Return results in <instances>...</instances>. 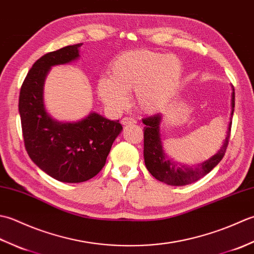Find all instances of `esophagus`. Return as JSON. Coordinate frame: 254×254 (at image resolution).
Masks as SVG:
<instances>
[{
  "label": "esophagus",
  "mask_w": 254,
  "mask_h": 254,
  "mask_svg": "<svg viewBox=\"0 0 254 254\" xmlns=\"http://www.w3.org/2000/svg\"><path fill=\"white\" fill-rule=\"evenodd\" d=\"M122 126H128V124H135L136 120L131 117H124L121 120Z\"/></svg>",
  "instance_id": "34e87169"
}]
</instances>
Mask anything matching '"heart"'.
<instances>
[{
	"instance_id": "b5f03b06",
	"label": "heart",
	"mask_w": 254,
	"mask_h": 254,
	"mask_svg": "<svg viewBox=\"0 0 254 254\" xmlns=\"http://www.w3.org/2000/svg\"><path fill=\"white\" fill-rule=\"evenodd\" d=\"M182 62L175 55L147 49L127 51L110 67V79H100L98 94L111 109H122L128 91L139 110L156 113L174 98L182 76Z\"/></svg>"
}]
</instances>
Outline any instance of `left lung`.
Wrapping results in <instances>:
<instances>
[{
	"label": "left lung",
	"mask_w": 254,
	"mask_h": 254,
	"mask_svg": "<svg viewBox=\"0 0 254 254\" xmlns=\"http://www.w3.org/2000/svg\"><path fill=\"white\" fill-rule=\"evenodd\" d=\"M233 87L231 93V112L230 116L234 115L235 108V89ZM163 120L161 113H157L153 117L143 119L144 127V160L145 166L156 179L165 182L169 186H187L192 182H195L202 177L207 175L210 170H213L223 159L228 146L231 128V118L228 124L227 133L224 139V143L218 152L212 156L204 163L196 166H187L178 164L174 159L169 158L166 155L163 141L160 136V123Z\"/></svg>",
	"instance_id": "8db88e82"
}]
</instances>
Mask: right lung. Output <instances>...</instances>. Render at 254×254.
Returning <instances> with one entry per match:
<instances>
[{"instance_id":"1","label":"right lung","mask_w":254,"mask_h":254,"mask_svg":"<svg viewBox=\"0 0 254 254\" xmlns=\"http://www.w3.org/2000/svg\"><path fill=\"white\" fill-rule=\"evenodd\" d=\"M83 44L64 47L37 60L21 85L18 110L25 147L31 160L56 180L78 183L104 168L112 143L122 131L111 121L90 112L77 122H60L47 112L45 80L50 68L79 58Z\"/></svg>"}]
</instances>
